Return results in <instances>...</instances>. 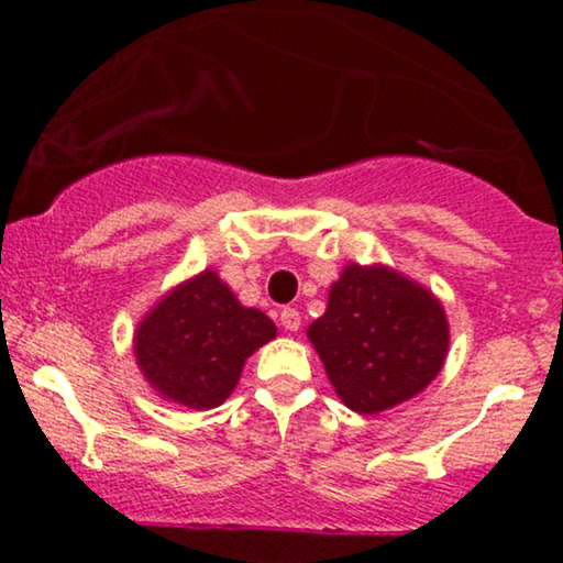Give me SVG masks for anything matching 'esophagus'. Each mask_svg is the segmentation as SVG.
I'll return each mask as SVG.
<instances>
[{"label": "esophagus", "mask_w": 563, "mask_h": 563, "mask_svg": "<svg viewBox=\"0 0 563 563\" xmlns=\"http://www.w3.org/2000/svg\"><path fill=\"white\" fill-rule=\"evenodd\" d=\"M280 325L286 328V331H299V328H301V314L296 312L294 307H286L280 312Z\"/></svg>", "instance_id": "34e87169"}]
</instances>
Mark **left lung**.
Listing matches in <instances>:
<instances>
[{
  "label": "left lung",
  "instance_id": "left-lung-1",
  "mask_svg": "<svg viewBox=\"0 0 563 563\" xmlns=\"http://www.w3.org/2000/svg\"><path fill=\"white\" fill-rule=\"evenodd\" d=\"M307 339L349 410L376 416L421 394L442 371L450 322L442 301L389 264L349 262Z\"/></svg>",
  "mask_w": 563,
  "mask_h": 563
}]
</instances>
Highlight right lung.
Returning <instances> with one entry per match:
<instances>
[{
  "mask_svg": "<svg viewBox=\"0 0 563 563\" xmlns=\"http://www.w3.org/2000/svg\"><path fill=\"white\" fill-rule=\"evenodd\" d=\"M277 335L275 322L243 307L217 269L166 290L137 322L132 352L142 378L161 399L211 410L230 397L243 365Z\"/></svg>",
  "mask_w": 563,
  "mask_h": 563,
  "instance_id": "1",
  "label": "right lung"
}]
</instances>
